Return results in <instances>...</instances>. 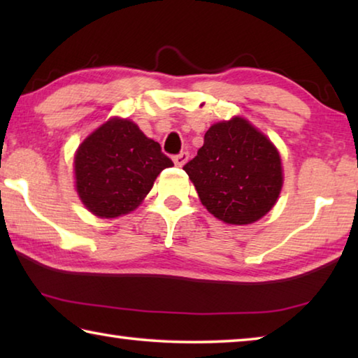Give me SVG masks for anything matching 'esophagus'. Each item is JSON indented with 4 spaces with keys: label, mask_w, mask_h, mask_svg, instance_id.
Here are the masks:
<instances>
[{
    "label": "esophagus",
    "mask_w": 358,
    "mask_h": 358,
    "mask_svg": "<svg viewBox=\"0 0 358 358\" xmlns=\"http://www.w3.org/2000/svg\"><path fill=\"white\" fill-rule=\"evenodd\" d=\"M187 157H189V155L186 153V151H181L180 155H175L173 156V162H175V166L177 167H183L186 162H187Z\"/></svg>",
    "instance_id": "esophagus-1"
}]
</instances>
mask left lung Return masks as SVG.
Listing matches in <instances>:
<instances>
[{"label": "left lung", "instance_id": "8db88e82", "mask_svg": "<svg viewBox=\"0 0 358 358\" xmlns=\"http://www.w3.org/2000/svg\"><path fill=\"white\" fill-rule=\"evenodd\" d=\"M183 171L203 207L217 220L237 226L268 213L282 187L276 147L240 117L211 126L197 156Z\"/></svg>", "mask_w": 358, "mask_h": 358}]
</instances>
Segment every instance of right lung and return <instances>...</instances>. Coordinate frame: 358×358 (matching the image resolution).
Segmentation results:
<instances>
[{
	"label": "right lung",
	"mask_w": 358,
	"mask_h": 358,
	"mask_svg": "<svg viewBox=\"0 0 358 358\" xmlns=\"http://www.w3.org/2000/svg\"><path fill=\"white\" fill-rule=\"evenodd\" d=\"M173 162L136 123L110 118L92 132L74 157L78 197L93 215L117 217L141 205L155 180Z\"/></svg>",
	"instance_id": "add662e5"
}]
</instances>
